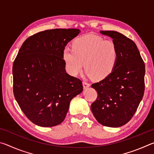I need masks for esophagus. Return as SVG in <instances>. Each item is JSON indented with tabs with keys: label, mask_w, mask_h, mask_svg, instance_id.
<instances>
[{
	"label": "esophagus",
	"mask_w": 154,
	"mask_h": 154,
	"mask_svg": "<svg viewBox=\"0 0 154 154\" xmlns=\"http://www.w3.org/2000/svg\"><path fill=\"white\" fill-rule=\"evenodd\" d=\"M83 88H84V89H86V88H89L90 86V85L88 83H87V82H83Z\"/></svg>",
	"instance_id": "esophagus-1"
}]
</instances>
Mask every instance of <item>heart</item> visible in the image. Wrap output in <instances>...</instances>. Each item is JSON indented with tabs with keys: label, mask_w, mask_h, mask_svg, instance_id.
Wrapping results in <instances>:
<instances>
[{
	"label": "heart",
	"mask_w": 154,
	"mask_h": 154,
	"mask_svg": "<svg viewBox=\"0 0 154 154\" xmlns=\"http://www.w3.org/2000/svg\"><path fill=\"white\" fill-rule=\"evenodd\" d=\"M62 59L67 72L73 77L82 72L84 63L87 75L95 81L110 76L116 69L119 51L116 43L95 35H86L72 41V49L64 48Z\"/></svg>",
	"instance_id": "b5f03b06"
}]
</instances>
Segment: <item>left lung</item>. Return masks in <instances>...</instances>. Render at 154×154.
Returning <instances> with one entry per match:
<instances>
[{
  "mask_svg": "<svg viewBox=\"0 0 154 154\" xmlns=\"http://www.w3.org/2000/svg\"><path fill=\"white\" fill-rule=\"evenodd\" d=\"M100 32L113 38L118 47L119 60L110 76L92 85L98 97L91 110L100 124L118 128L130 120L142 100L145 66L133 41L116 31Z\"/></svg>",
  "mask_w": 154,
  "mask_h": 154,
  "instance_id": "left-lung-1",
  "label": "left lung"
}]
</instances>
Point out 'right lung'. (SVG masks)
<instances>
[{
	"label": "right lung",
	"mask_w": 154,
	"mask_h": 154,
	"mask_svg": "<svg viewBox=\"0 0 154 154\" xmlns=\"http://www.w3.org/2000/svg\"><path fill=\"white\" fill-rule=\"evenodd\" d=\"M76 28H56L28 37L13 65L14 94L26 116L36 125L52 127L66 118L82 82L66 72L62 51L79 35Z\"/></svg>",
	"instance_id": "1"
}]
</instances>
